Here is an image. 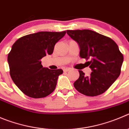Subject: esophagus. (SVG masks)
Listing matches in <instances>:
<instances>
[{
	"label": "esophagus",
	"mask_w": 129,
	"mask_h": 129,
	"mask_svg": "<svg viewBox=\"0 0 129 129\" xmlns=\"http://www.w3.org/2000/svg\"><path fill=\"white\" fill-rule=\"evenodd\" d=\"M71 70V68H64L63 69V71L64 72H68Z\"/></svg>",
	"instance_id": "1"
}]
</instances>
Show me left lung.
<instances>
[{
  "instance_id": "obj_1",
  "label": "left lung",
  "mask_w": 129,
  "mask_h": 129,
  "mask_svg": "<svg viewBox=\"0 0 129 129\" xmlns=\"http://www.w3.org/2000/svg\"><path fill=\"white\" fill-rule=\"evenodd\" d=\"M67 34L79 44L80 57L90 59L86 62L92 71L88 76L79 71V77L74 83V86L85 95L102 94L121 73L123 56L118 46L111 38L91 30H68Z\"/></svg>"
}]
</instances>
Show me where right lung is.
Listing matches in <instances>:
<instances>
[{
  "mask_svg": "<svg viewBox=\"0 0 129 129\" xmlns=\"http://www.w3.org/2000/svg\"><path fill=\"white\" fill-rule=\"evenodd\" d=\"M66 33L39 32L23 36L13 44L8 56L9 73L24 94L38 99L53 92L63 71L43 67L41 60L53 53L55 44Z\"/></svg>",
  "mask_w": 129,
  "mask_h": 129,
  "instance_id": "obj_1",
  "label": "right lung"
}]
</instances>
